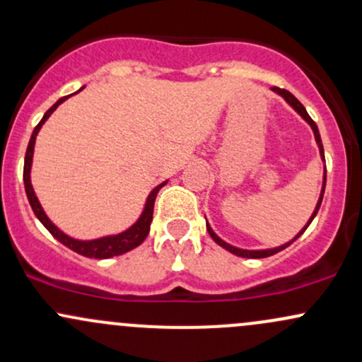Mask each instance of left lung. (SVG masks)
<instances>
[{
  "label": "left lung",
  "mask_w": 362,
  "mask_h": 362,
  "mask_svg": "<svg viewBox=\"0 0 362 362\" xmlns=\"http://www.w3.org/2000/svg\"><path fill=\"white\" fill-rule=\"evenodd\" d=\"M273 90H275V93H278L280 94L281 98L285 99V101L288 103V105L292 106L293 110L297 111V113L300 115V117L304 118L305 122L309 123V125H311V129H313V132H315V139H316V142H317V146H320V153H321V158H323V161H325V151H323V144H321V137H320V130H317V127H316V123H315V120H313L311 117H309L308 115V111H305V108L303 105H300V101L299 99H297L296 96H293V94H291L288 93L287 89H280V87H273ZM325 185H327V168H325V177H323V189H321V196H320V201H317V204H316V209H315V213H313V216H311V220L308 221V225L304 226L303 228V232L299 233V235L296 237V239L293 240H297L299 239L300 235H303L304 233V230L308 228L309 226V223H311L313 221V218L316 216V213H317V209H320V206H321V201H323V194H325ZM206 228H208V233L209 235H211V239L216 242L218 245H221V247L223 249H226V251H230L232 254H235V256H240V257H252V259H259V257H268V256H273V254H276L278 251H281V249H285V247H288V245L292 244L293 240H291L288 242V244H285V245H281V247H276V249H266V251H245V249H239V247H233V245H230V244H226L225 240H221L220 237L216 235V233L213 232L211 230V226H209L208 223H206Z\"/></svg>",
  "instance_id": "obj_1"
}]
</instances>
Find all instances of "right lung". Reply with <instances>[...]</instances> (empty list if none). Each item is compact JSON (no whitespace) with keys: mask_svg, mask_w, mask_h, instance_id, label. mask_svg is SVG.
I'll return each mask as SVG.
<instances>
[{"mask_svg":"<svg viewBox=\"0 0 362 362\" xmlns=\"http://www.w3.org/2000/svg\"><path fill=\"white\" fill-rule=\"evenodd\" d=\"M66 98L69 96L58 99V101L46 111L45 117H42V120L35 125L33 137H30L29 146H27L25 163H23V184H25L27 199H29V202H30V208H33L34 214L39 218V221H41V223L45 225L47 230H49L51 235L62 242L63 245H66V247L71 249V251H75L77 254H81V256H86V257H94V259H108V257L120 256V254H125V252L132 251V249H136L137 245H141L142 242L146 240V237H148L149 228H151V221H153L154 201H156L158 192H160V189L166 184V182H163V184L158 185L156 189H153V192L149 194L148 201H146V208H144V211H142L141 218H139L136 223L130 226L129 230L118 233V235L103 237V239H96V240H75V239H71V237L65 235V233H63L59 228H57V226L51 223L49 218L46 216V213L42 211L41 204H39L37 197H35L33 184H30V165H33L35 136H37V132L41 130L42 123L49 118V115L53 113V111L58 108V105H62Z\"/></svg>","mask_w":362,"mask_h":362,"instance_id":"add662e5","label":"right lung"}]
</instances>
